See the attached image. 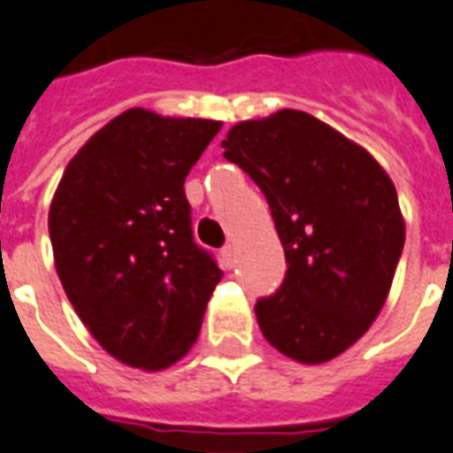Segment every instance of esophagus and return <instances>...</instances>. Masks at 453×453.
Returning <instances> with one entry per match:
<instances>
[{
	"label": "esophagus",
	"instance_id": "esophagus-1",
	"mask_svg": "<svg viewBox=\"0 0 453 453\" xmlns=\"http://www.w3.org/2000/svg\"><path fill=\"white\" fill-rule=\"evenodd\" d=\"M222 257L226 260V265L236 263V246H234V243H226V246L222 248Z\"/></svg>",
	"mask_w": 453,
	"mask_h": 453
}]
</instances>
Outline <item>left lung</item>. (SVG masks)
Listing matches in <instances>:
<instances>
[{"label":"left lung","instance_id":"8db88e82","mask_svg":"<svg viewBox=\"0 0 453 453\" xmlns=\"http://www.w3.org/2000/svg\"><path fill=\"white\" fill-rule=\"evenodd\" d=\"M270 203L287 255L277 294L255 303L265 339L298 363H325L380 315L406 226L392 179L358 142L312 114L241 121L222 141Z\"/></svg>","mask_w":453,"mask_h":453}]
</instances>
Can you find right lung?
I'll return each mask as SVG.
<instances>
[{
	"label": "right lung",
	"instance_id": "obj_1",
	"mask_svg": "<svg viewBox=\"0 0 453 453\" xmlns=\"http://www.w3.org/2000/svg\"><path fill=\"white\" fill-rule=\"evenodd\" d=\"M222 121L126 110L78 150L52 205L61 287L104 351L141 370L196 343L222 270L193 241L183 181Z\"/></svg>",
	"mask_w": 453,
	"mask_h": 453
}]
</instances>
